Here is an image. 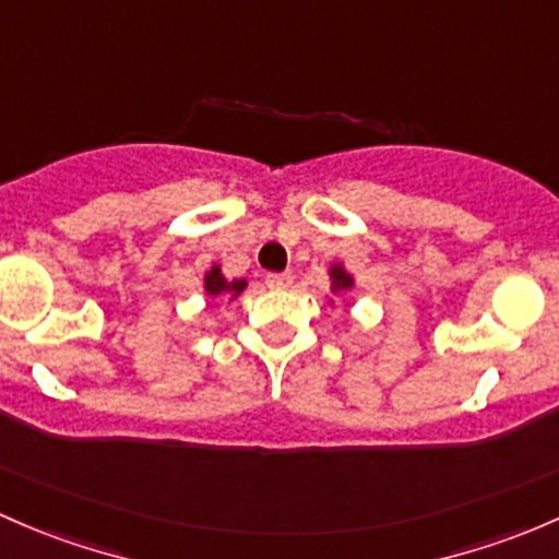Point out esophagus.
Listing matches in <instances>:
<instances>
[{"label": "esophagus", "mask_w": 559, "mask_h": 559, "mask_svg": "<svg viewBox=\"0 0 559 559\" xmlns=\"http://www.w3.org/2000/svg\"><path fill=\"white\" fill-rule=\"evenodd\" d=\"M266 285L272 290H287L293 285V277L290 274H266Z\"/></svg>", "instance_id": "obj_1"}]
</instances>
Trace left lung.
<instances>
[{
	"label": "left lung",
	"mask_w": 559,
	"mask_h": 559,
	"mask_svg": "<svg viewBox=\"0 0 559 559\" xmlns=\"http://www.w3.org/2000/svg\"><path fill=\"white\" fill-rule=\"evenodd\" d=\"M331 290L333 293H338V290H349V287L355 285V280H353V274H347V269L342 266V263H333L331 266Z\"/></svg>",
	"instance_id": "obj_1"
}]
</instances>
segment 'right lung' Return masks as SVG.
Wrapping results in <instances>:
<instances>
[{"mask_svg": "<svg viewBox=\"0 0 559 559\" xmlns=\"http://www.w3.org/2000/svg\"><path fill=\"white\" fill-rule=\"evenodd\" d=\"M245 287H247V280L228 282L226 277H223L221 266H212L210 272L204 274V290L210 298H231L234 301V298H237Z\"/></svg>", "mask_w": 559, "mask_h": 559, "instance_id": "1", "label": "right lung"}]
</instances>
